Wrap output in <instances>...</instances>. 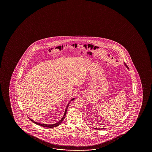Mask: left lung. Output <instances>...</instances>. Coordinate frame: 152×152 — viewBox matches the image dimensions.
Listing matches in <instances>:
<instances>
[{
  "instance_id": "obj_1",
  "label": "left lung",
  "mask_w": 152,
  "mask_h": 152,
  "mask_svg": "<svg viewBox=\"0 0 152 152\" xmlns=\"http://www.w3.org/2000/svg\"><path fill=\"white\" fill-rule=\"evenodd\" d=\"M124 65H125V66H126V67H127V69H129V67H128V66H127V65L126 64V63H124ZM94 129H97V130H100V129H104V128H101V129H100V128H99V129H98V128H94Z\"/></svg>"
}]
</instances>
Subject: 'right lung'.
I'll return each instance as SVG.
<instances>
[{
	"mask_svg": "<svg viewBox=\"0 0 152 152\" xmlns=\"http://www.w3.org/2000/svg\"><path fill=\"white\" fill-rule=\"evenodd\" d=\"M75 98H73L72 99H71V101H69V102L68 103V104L67 105L66 107L65 108V110L64 114V115H63V116L62 118H61L60 121H58V123H56V124H42V123H37V122H36L35 121H34L31 119L29 118V119L31 120V121L33 122V123H35L36 124H37V125H39V126H42V127H47V128H53V127H57V126H58L59 125H60L61 123L62 122V121L64 119L65 117V116H66V114L67 110V108H68V107H69V104L70 103V102L71 101H72L74 100H75Z\"/></svg>",
	"mask_w": 152,
	"mask_h": 152,
	"instance_id": "add662e5",
	"label": "right lung"
}]
</instances>
